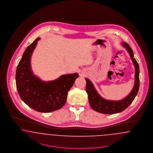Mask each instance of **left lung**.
I'll use <instances>...</instances> for the list:
<instances>
[{
	"mask_svg": "<svg viewBox=\"0 0 153 153\" xmlns=\"http://www.w3.org/2000/svg\"><path fill=\"white\" fill-rule=\"evenodd\" d=\"M123 46L126 48L131 57L135 68V84L131 93L124 98L120 101L107 100L102 98L97 91L93 84L88 78L86 81V90L88 94V101L91 108L97 112L104 114H115L124 111L132 102L137 95L139 88V67L134 58L131 48L126 42H123Z\"/></svg>",
	"mask_w": 153,
	"mask_h": 153,
	"instance_id": "left-lung-1",
	"label": "left lung"
}]
</instances>
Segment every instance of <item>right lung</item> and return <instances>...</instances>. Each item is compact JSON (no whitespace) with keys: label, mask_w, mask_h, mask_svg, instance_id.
I'll return each mask as SVG.
<instances>
[{"label":"right lung","mask_w":153,"mask_h":153,"mask_svg":"<svg viewBox=\"0 0 153 153\" xmlns=\"http://www.w3.org/2000/svg\"><path fill=\"white\" fill-rule=\"evenodd\" d=\"M37 38L25 51L16 68V80L19 95L26 104L40 112L49 113L65 105L68 91L78 78L77 73L63 75L56 80L44 82L35 76L31 69L30 59Z\"/></svg>","instance_id":"right-lung-1"}]
</instances>
